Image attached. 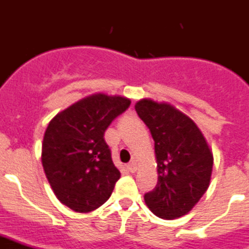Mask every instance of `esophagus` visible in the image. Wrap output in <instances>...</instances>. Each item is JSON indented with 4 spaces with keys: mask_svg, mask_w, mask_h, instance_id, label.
I'll return each mask as SVG.
<instances>
[{
    "mask_svg": "<svg viewBox=\"0 0 249 249\" xmlns=\"http://www.w3.org/2000/svg\"><path fill=\"white\" fill-rule=\"evenodd\" d=\"M128 170L130 171L131 173H134L135 171H137V163H135V162H130V163H128Z\"/></svg>",
    "mask_w": 249,
    "mask_h": 249,
    "instance_id": "esophagus-1",
    "label": "esophagus"
}]
</instances>
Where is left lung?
<instances>
[{
	"instance_id": "left-lung-1",
	"label": "left lung",
	"mask_w": 249,
	"mask_h": 249,
	"mask_svg": "<svg viewBox=\"0 0 249 249\" xmlns=\"http://www.w3.org/2000/svg\"><path fill=\"white\" fill-rule=\"evenodd\" d=\"M135 111L154 141L158 182L144 195L158 218L176 219L187 214L208 190L213 153L197 125L170 104L141 100Z\"/></svg>"
}]
</instances>
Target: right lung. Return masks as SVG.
I'll return each instance as SVG.
<instances>
[{
    "mask_svg": "<svg viewBox=\"0 0 249 249\" xmlns=\"http://www.w3.org/2000/svg\"><path fill=\"white\" fill-rule=\"evenodd\" d=\"M129 106V99L97 93L73 104L49 123L41 162L63 205L77 213H89L111 196L120 172L104 135Z\"/></svg>",
    "mask_w": 249,
    "mask_h": 249,
    "instance_id": "1",
    "label": "right lung"
}]
</instances>
